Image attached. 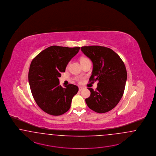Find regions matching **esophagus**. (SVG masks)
Returning <instances> with one entry per match:
<instances>
[{"mask_svg": "<svg viewBox=\"0 0 156 156\" xmlns=\"http://www.w3.org/2000/svg\"><path fill=\"white\" fill-rule=\"evenodd\" d=\"M83 89V88L82 87H79V91H81Z\"/></svg>", "mask_w": 156, "mask_h": 156, "instance_id": "esophagus-1", "label": "esophagus"}]
</instances>
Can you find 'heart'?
<instances>
[{"label":"heart","mask_w":156,"mask_h":156,"mask_svg":"<svg viewBox=\"0 0 156 156\" xmlns=\"http://www.w3.org/2000/svg\"><path fill=\"white\" fill-rule=\"evenodd\" d=\"M86 59H87V58H85V57H82L80 58V62H83V61H85V60H86ZM77 80H79V79H77Z\"/></svg>","instance_id":"b5f03b06"}]
</instances>
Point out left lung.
Wrapping results in <instances>:
<instances>
[{
  "instance_id": "obj_1",
  "label": "left lung",
  "mask_w": 156,
  "mask_h": 156,
  "mask_svg": "<svg viewBox=\"0 0 156 156\" xmlns=\"http://www.w3.org/2000/svg\"><path fill=\"white\" fill-rule=\"evenodd\" d=\"M81 50L93 62L89 81H98L95 91L88 88L91 94L86 102L96 112H108L115 108L123 94L127 80L125 64L119 56L108 48L85 46Z\"/></svg>"
}]
</instances>
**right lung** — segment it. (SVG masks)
I'll list each match as a JSON object with an SVG mask.
<instances>
[{"label":"right lung","mask_w":156,"mask_h":156,"mask_svg":"<svg viewBox=\"0 0 156 156\" xmlns=\"http://www.w3.org/2000/svg\"><path fill=\"white\" fill-rule=\"evenodd\" d=\"M80 48L51 46L41 51L31 63L28 81L31 93L38 107L49 115L66 112L79 91L78 87L72 84L62 87L59 77Z\"/></svg>","instance_id":"add662e5"}]
</instances>
